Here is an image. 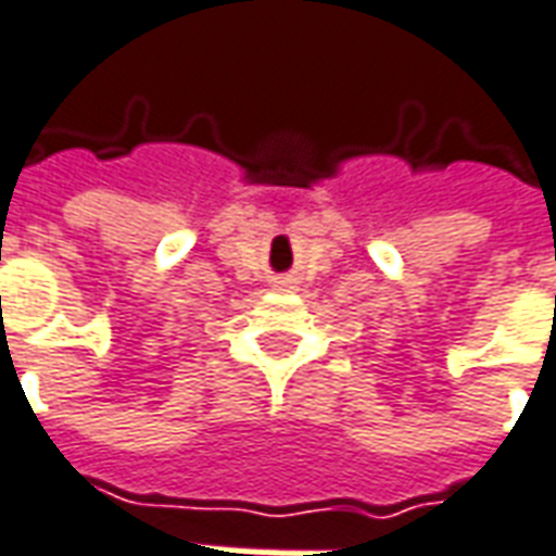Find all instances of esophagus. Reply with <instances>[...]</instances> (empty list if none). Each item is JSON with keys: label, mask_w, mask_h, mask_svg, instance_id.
<instances>
[{"label": "esophagus", "mask_w": 556, "mask_h": 556, "mask_svg": "<svg viewBox=\"0 0 556 556\" xmlns=\"http://www.w3.org/2000/svg\"><path fill=\"white\" fill-rule=\"evenodd\" d=\"M293 285H296L293 278H281V281H275V287H285V290H290Z\"/></svg>", "instance_id": "esophagus-1"}]
</instances>
